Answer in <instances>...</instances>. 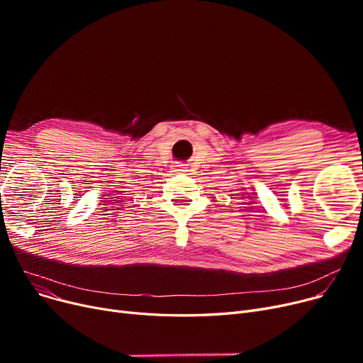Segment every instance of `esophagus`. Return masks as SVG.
Wrapping results in <instances>:
<instances>
[{
  "mask_svg": "<svg viewBox=\"0 0 363 363\" xmlns=\"http://www.w3.org/2000/svg\"><path fill=\"white\" fill-rule=\"evenodd\" d=\"M174 167H175V172H186L188 170L186 164H184V163H177Z\"/></svg>",
  "mask_w": 363,
  "mask_h": 363,
  "instance_id": "esophagus-1",
  "label": "esophagus"
}]
</instances>
